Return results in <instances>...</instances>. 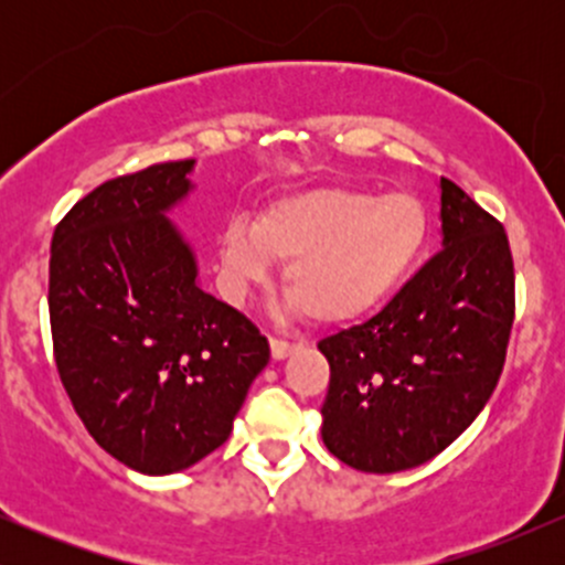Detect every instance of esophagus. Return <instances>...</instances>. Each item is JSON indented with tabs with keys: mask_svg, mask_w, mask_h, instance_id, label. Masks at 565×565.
Masks as SVG:
<instances>
[{
	"mask_svg": "<svg viewBox=\"0 0 565 565\" xmlns=\"http://www.w3.org/2000/svg\"><path fill=\"white\" fill-rule=\"evenodd\" d=\"M300 348V342H287V340H278V337H270V353H274V359H287L289 353H295V350Z\"/></svg>",
	"mask_w": 565,
	"mask_h": 565,
	"instance_id": "esophagus-1",
	"label": "esophagus"
}]
</instances>
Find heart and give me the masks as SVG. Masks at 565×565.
I'll list each match as a JSON object with an SVG mask.
<instances>
[{"mask_svg": "<svg viewBox=\"0 0 565 565\" xmlns=\"http://www.w3.org/2000/svg\"><path fill=\"white\" fill-rule=\"evenodd\" d=\"M430 215L412 193L327 185L270 201L252 220H233L223 238L231 295L268 284L287 263L295 308L319 321H348L393 295L412 274Z\"/></svg>", "mask_w": 565, "mask_h": 565, "instance_id": "b5f03b06", "label": "heart"}]
</instances>
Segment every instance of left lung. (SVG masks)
Here are the masks:
<instances>
[{"label": "left lung", "mask_w": 565, "mask_h": 565, "mask_svg": "<svg viewBox=\"0 0 565 565\" xmlns=\"http://www.w3.org/2000/svg\"><path fill=\"white\" fill-rule=\"evenodd\" d=\"M444 249L377 316L323 337L321 438L361 472H401L459 438L494 393L515 319L508 233L440 178Z\"/></svg>", "instance_id": "obj_1"}]
</instances>
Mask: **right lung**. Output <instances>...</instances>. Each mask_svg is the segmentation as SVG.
<instances>
[{
    "instance_id": "add662e5",
    "label": "right lung",
    "mask_w": 565,
    "mask_h": 565,
    "mask_svg": "<svg viewBox=\"0 0 565 565\" xmlns=\"http://www.w3.org/2000/svg\"><path fill=\"white\" fill-rule=\"evenodd\" d=\"M193 159L106 180L57 223L50 252L55 366L74 412L111 457L146 476L196 465L228 440L265 334L196 284L167 212Z\"/></svg>"
}]
</instances>
